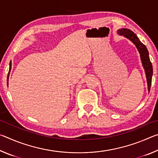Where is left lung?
<instances>
[{
    "label": "left lung",
    "mask_w": 158,
    "mask_h": 158,
    "mask_svg": "<svg viewBox=\"0 0 158 158\" xmlns=\"http://www.w3.org/2000/svg\"><path fill=\"white\" fill-rule=\"evenodd\" d=\"M117 33L119 35H123L128 40H130L137 47L138 52L140 54V58L141 63H142V66L144 69V71H145L147 84H148V90L149 92L151 86L152 76H153V66H152V63L151 60H150L148 49H147L145 45L139 40L137 35L132 31H130V29H119V30L117 31Z\"/></svg>",
    "instance_id": "left-lung-1"
}]
</instances>
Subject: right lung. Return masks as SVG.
<instances>
[{
	"label": "right lung",
	"mask_w": 158,
	"mask_h": 158,
	"mask_svg": "<svg viewBox=\"0 0 158 158\" xmlns=\"http://www.w3.org/2000/svg\"><path fill=\"white\" fill-rule=\"evenodd\" d=\"M11 68H12V63L11 61H10V69H9V73H8V74H7V85H8V81H9V76H10V70H11Z\"/></svg>",
	"instance_id": "add662e5"
}]
</instances>
